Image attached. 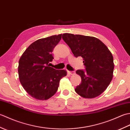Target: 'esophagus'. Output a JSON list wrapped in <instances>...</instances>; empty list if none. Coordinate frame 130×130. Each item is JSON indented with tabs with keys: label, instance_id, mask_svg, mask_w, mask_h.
<instances>
[{
	"label": "esophagus",
	"instance_id": "1",
	"mask_svg": "<svg viewBox=\"0 0 130 130\" xmlns=\"http://www.w3.org/2000/svg\"><path fill=\"white\" fill-rule=\"evenodd\" d=\"M69 73L70 75H74L75 74V71H69Z\"/></svg>",
	"mask_w": 130,
	"mask_h": 130
}]
</instances>
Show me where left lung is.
Here are the masks:
<instances>
[{
    "mask_svg": "<svg viewBox=\"0 0 130 130\" xmlns=\"http://www.w3.org/2000/svg\"><path fill=\"white\" fill-rule=\"evenodd\" d=\"M62 39L75 57L81 56L85 71L78 70L81 84L75 89L84 98H94L101 95L113 78V57L107 47L98 38L86 36L63 34Z\"/></svg>",
    "mask_w": 130,
    "mask_h": 130,
    "instance_id": "left-lung-1",
    "label": "left lung"
}]
</instances>
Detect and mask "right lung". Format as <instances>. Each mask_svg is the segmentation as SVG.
Listing matches in <instances>:
<instances>
[{
    "label": "right lung",
    "instance_id": "obj_1",
    "mask_svg": "<svg viewBox=\"0 0 130 130\" xmlns=\"http://www.w3.org/2000/svg\"><path fill=\"white\" fill-rule=\"evenodd\" d=\"M62 34L38 40L31 44L19 60V79L22 87L32 97L47 100L56 93L60 79L67 75L65 70L50 67L54 47Z\"/></svg>",
    "mask_w": 130,
    "mask_h": 130
}]
</instances>
